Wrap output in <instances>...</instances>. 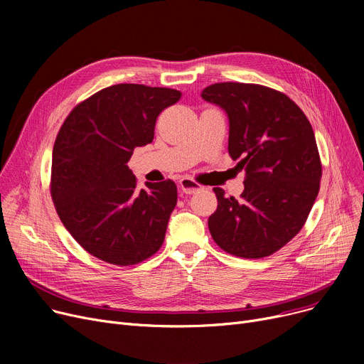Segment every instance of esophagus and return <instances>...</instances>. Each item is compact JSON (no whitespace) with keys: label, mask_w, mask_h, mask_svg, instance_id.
Wrapping results in <instances>:
<instances>
[{"label":"esophagus","mask_w":364,"mask_h":364,"mask_svg":"<svg viewBox=\"0 0 364 364\" xmlns=\"http://www.w3.org/2000/svg\"><path fill=\"white\" fill-rule=\"evenodd\" d=\"M178 187H180L181 192H184L186 195H193V193L199 192V190H202V186L199 183H196L192 178H187V177L181 178L178 181Z\"/></svg>","instance_id":"34e87169"}]
</instances>
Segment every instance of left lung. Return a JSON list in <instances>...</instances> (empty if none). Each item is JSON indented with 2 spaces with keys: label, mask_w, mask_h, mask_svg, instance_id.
<instances>
[{
  "label": "left lung",
  "mask_w": 364,
  "mask_h": 364,
  "mask_svg": "<svg viewBox=\"0 0 364 364\" xmlns=\"http://www.w3.org/2000/svg\"><path fill=\"white\" fill-rule=\"evenodd\" d=\"M202 99L225 110L228 155L246 172L240 199L214 187L218 206L209 232L228 254L269 257L299 233L318 195L321 162L313 127L288 95L259 84H213Z\"/></svg>",
  "instance_id": "obj_1"
}]
</instances>
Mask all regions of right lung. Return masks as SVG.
<instances>
[{"label": "right lung", "instance_id": "add662e5", "mask_svg": "<svg viewBox=\"0 0 364 364\" xmlns=\"http://www.w3.org/2000/svg\"><path fill=\"white\" fill-rule=\"evenodd\" d=\"M172 88L117 84L76 105L53 147L50 193L60 221L92 257L134 265L155 255L177 205L172 180L139 187L127 162L153 141Z\"/></svg>", "mask_w": 364, "mask_h": 364}]
</instances>
